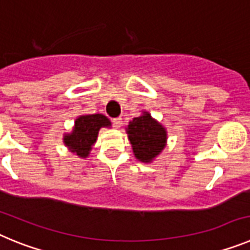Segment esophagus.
Listing matches in <instances>:
<instances>
[{
	"label": "esophagus",
	"mask_w": 250,
	"mask_h": 250,
	"mask_svg": "<svg viewBox=\"0 0 250 250\" xmlns=\"http://www.w3.org/2000/svg\"><path fill=\"white\" fill-rule=\"evenodd\" d=\"M112 125H114V126L116 127V129H119V127H120L121 125H123V119H121V118L112 119Z\"/></svg>",
	"instance_id": "esophagus-1"
}]
</instances>
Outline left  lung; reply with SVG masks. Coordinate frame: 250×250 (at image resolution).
<instances>
[{
	"label": "left lung",
	"instance_id": "1",
	"mask_svg": "<svg viewBox=\"0 0 250 250\" xmlns=\"http://www.w3.org/2000/svg\"><path fill=\"white\" fill-rule=\"evenodd\" d=\"M134 155L139 161L151 163L167 145V129L147 111L134 118L126 127Z\"/></svg>",
	"mask_w": 250,
	"mask_h": 250
}]
</instances>
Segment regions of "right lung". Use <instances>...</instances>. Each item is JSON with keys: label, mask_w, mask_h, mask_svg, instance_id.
<instances>
[{"label": "right lung", "mask_w": 250, "mask_h": 250, "mask_svg": "<svg viewBox=\"0 0 250 250\" xmlns=\"http://www.w3.org/2000/svg\"><path fill=\"white\" fill-rule=\"evenodd\" d=\"M111 126V123L105 115H81L75 121L72 131L65 134L63 143L68 150L80 158H87L92 146L96 143L99 130Z\"/></svg>", "instance_id": "1"}]
</instances>
